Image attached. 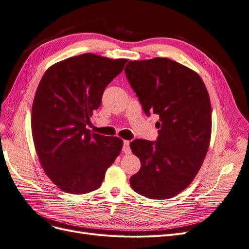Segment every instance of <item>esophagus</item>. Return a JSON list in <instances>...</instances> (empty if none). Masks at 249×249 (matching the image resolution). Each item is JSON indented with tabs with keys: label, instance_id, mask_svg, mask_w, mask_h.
<instances>
[{
	"label": "esophagus",
	"instance_id": "34e87169",
	"mask_svg": "<svg viewBox=\"0 0 249 249\" xmlns=\"http://www.w3.org/2000/svg\"><path fill=\"white\" fill-rule=\"evenodd\" d=\"M123 151H124L125 154H130V153H131V149H130V141H124Z\"/></svg>",
	"mask_w": 249,
	"mask_h": 249
}]
</instances>
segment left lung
Returning a JSON list of instances; mask_svg holds the SVG:
<instances>
[{
	"label": "left lung",
	"instance_id": "obj_1",
	"mask_svg": "<svg viewBox=\"0 0 249 249\" xmlns=\"http://www.w3.org/2000/svg\"><path fill=\"white\" fill-rule=\"evenodd\" d=\"M124 71L146 114L159 116L156 142L130 143L141 161L131 187L150 199L172 198L192 183L210 147V95L199 74L167 58L131 60Z\"/></svg>",
	"mask_w": 249,
	"mask_h": 249
}]
</instances>
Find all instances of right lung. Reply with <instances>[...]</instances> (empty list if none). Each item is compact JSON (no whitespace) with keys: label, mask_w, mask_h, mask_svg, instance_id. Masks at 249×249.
I'll return each mask as SVG.
<instances>
[{"label":"right lung","mask_w":249,"mask_h":249,"mask_svg":"<svg viewBox=\"0 0 249 249\" xmlns=\"http://www.w3.org/2000/svg\"><path fill=\"white\" fill-rule=\"evenodd\" d=\"M126 62L86 53L50 66L38 84L32 109L36 152L48 178L66 193L97 190L122 151L121 138L91 133L86 124Z\"/></svg>","instance_id":"obj_1"}]
</instances>
